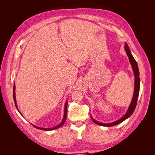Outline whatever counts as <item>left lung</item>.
<instances>
[{
  "label": "left lung",
  "instance_id": "8db88e82",
  "mask_svg": "<svg viewBox=\"0 0 155 155\" xmlns=\"http://www.w3.org/2000/svg\"><path fill=\"white\" fill-rule=\"evenodd\" d=\"M125 50L126 51L127 55L129 58V62L131 64V67H132L134 75V93H133V97L132 101H131L130 104L129 105V107L128 108V110L126 112L125 115L122 117V118H120L118 120L116 121H114V122L109 123V124L101 123V122H99V121L95 120L92 118V116H91L92 121L97 125H100L101 126H105V127H112V126H114L116 125H118V124L122 122V121H124V120H125L126 119L129 118V117L133 113V112L136 108V106H137V100H138L139 92H140V79L139 77V76H140L139 70H138L137 63V61H136L134 58H133L132 54H131V51L129 49V46L127 43H125Z\"/></svg>",
  "mask_w": 155,
  "mask_h": 155
}]
</instances>
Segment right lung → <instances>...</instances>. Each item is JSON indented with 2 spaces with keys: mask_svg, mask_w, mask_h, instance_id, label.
Listing matches in <instances>:
<instances>
[{
  "mask_svg": "<svg viewBox=\"0 0 155 155\" xmlns=\"http://www.w3.org/2000/svg\"><path fill=\"white\" fill-rule=\"evenodd\" d=\"M15 83H14V85H13V100H14V102H15V107L17 109V110L19 112V110H18V108H17V102H16V97H15ZM67 104H68V101H66V103H65V105H64V116H63V118L61 121V122L58 125L54 127H52V128H43V127H37V126H35V125H34L35 128L38 129H41V130H54V129H58L60 127H61L64 123L65 122V121H66V119H67ZM19 113L21 114V112H19Z\"/></svg>",
  "mask_w": 155,
  "mask_h": 155,
  "instance_id": "1",
  "label": "right lung"
}]
</instances>
